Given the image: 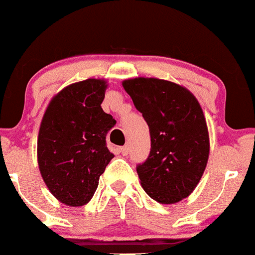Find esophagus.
<instances>
[{
    "label": "esophagus",
    "instance_id": "obj_1",
    "mask_svg": "<svg viewBox=\"0 0 255 255\" xmlns=\"http://www.w3.org/2000/svg\"><path fill=\"white\" fill-rule=\"evenodd\" d=\"M120 152H121V154L126 155V154H128V152H129V147H128V145H124V147H120Z\"/></svg>",
    "mask_w": 255,
    "mask_h": 255
}]
</instances>
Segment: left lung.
Instances as JSON below:
<instances>
[{
	"mask_svg": "<svg viewBox=\"0 0 255 255\" xmlns=\"http://www.w3.org/2000/svg\"><path fill=\"white\" fill-rule=\"evenodd\" d=\"M123 85L149 128V155L136 164L141 186L158 203H176L194 190L206 170L209 139L203 111L175 83L136 78Z\"/></svg>",
	"mask_w": 255,
	"mask_h": 255,
	"instance_id": "obj_1",
	"label": "left lung"
}]
</instances>
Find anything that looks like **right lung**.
Returning <instances> with one entry per match:
<instances>
[{"label": "right lung", "instance_id": "right-lung-1", "mask_svg": "<svg viewBox=\"0 0 255 255\" xmlns=\"http://www.w3.org/2000/svg\"><path fill=\"white\" fill-rule=\"evenodd\" d=\"M105 80L71 84L51 101L38 135V164L47 188L67 206L87 204L114 158L106 136L116 124L101 107Z\"/></svg>", "mask_w": 255, "mask_h": 255}]
</instances>
